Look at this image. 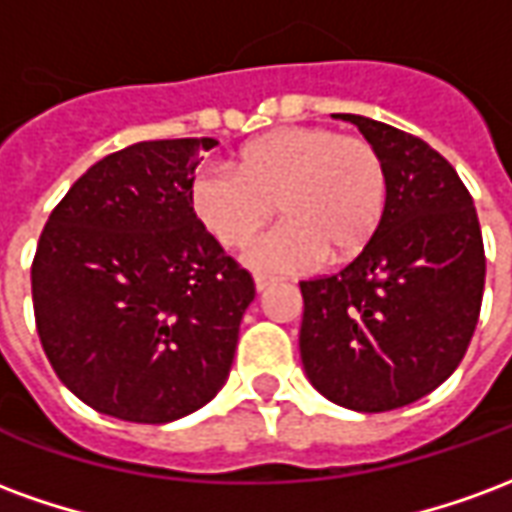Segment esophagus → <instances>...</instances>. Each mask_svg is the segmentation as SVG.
Returning <instances> with one entry per match:
<instances>
[{
    "label": "esophagus",
    "mask_w": 512,
    "mask_h": 512,
    "mask_svg": "<svg viewBox=\"0 0 512 512\" xmlns=\"http://www.w3.org/2000/svg\"><path fill=\"white\" fill-rule=\"evenodd\" d=\"M274 282H277V279L268 277V274H255V288L260 290V293H263V290H266V288H271Z\"/></svg>",
    "instance_id": "esophagus-1"
}]
</instances>
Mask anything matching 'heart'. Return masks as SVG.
I'll use <instances>...</instances> for the list:
<instances>
[{
    "instance_id": "heart-1",
    "label": "heart",
    "mask_w": 512,
    "mask_h": 512,
    "mask_svg": "<svg viewBox=\"0 0 512 512\" xmlns=\"http://www.w3.org/2000/svg\"><path fill=\"white\" fill-rule=\"evenodd\" d=\"M389 178L381 150L365 136L323 126L277 128L238 153V169L205 167L191 180L202 227L241 249L260 235L246 263L260 271H310L323 255L340 263L365 249L381 227Z\"/></svg>"
}]
</instances>
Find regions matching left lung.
Wrapping results in <instances>:
<instances>
[{"mask_svg":"<svg viewBox=\"0 0 512 512\" xmlns=\"http://www.w3.org/2000/svg\"><path fill=\"white\" fill-rule=\"evenodd\" d=\"M381 150L386 211L354 263L301 282L299 348L312 386L354 411H392L461 365L480 318L485 249L469 189L419 136L340 115Z\"/></svg>","mask_w":512,"mask_h":512,"instance_id":"1","label":"left lung"}]
</instances>
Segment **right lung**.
<instances>
[{
  "label": "right lung",
  "mask_w": 512,
  "mask_h": 512,
  "mask_svg": "<svg viewBox=\"0 0 512 512\" xmlns=\"http://www.w3.org/2000/svg\"><path fill=\"white\" fill-rule=\"evenodd\" d=\"M216 139L123 147L73 183L32 260V307L54 373L101 414L161 425L227 381L255 279L191 208Z\"/></svg>",
  "instance_id": "add662e5"
}]
</instances>
